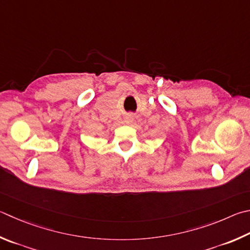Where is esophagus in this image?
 <instances>
[{
  "instance_id": "34e87169",
  "label": "esophagus",
  "mask_w": 250,
  "mask_h": 250,
  "mask_svg": "<svg viewBox=\"0 0 250 250\" xmlns=\"http://www.w3.org/2000/svg\"><path fill=\"white\" fill-rule=\"evenodd\" d=\"M131 121H132V117H131V116H128V117L125 118V122H128V124H130Z\"/></svg>"
}]
</instances>
